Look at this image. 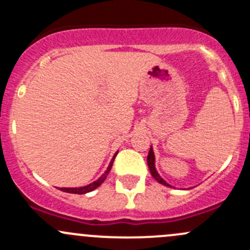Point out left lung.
<instances>
[{"label":"left lung","mask_w":250,"mask_h":250,"mask_svg":"<svg viewBox=\"0 0 250 250\" xmlns=\"http://www.w3.org/2000/svg\"><path fill=\"white\" fill-rule=\"evenodd\" d=\"M147 166H148V169H150V172H151V175H152L153 178H155L156 180L158 181V183L162 184V185H166V186H169V188H172V186H170L169 184L166 183V181L163 180V179L161 178L160 175H158L157 170H156V168H155V155H153L152 147H151L150 151H148V155H147Z\"/></svg>","instance_id":"obj_1"}]
</instances>
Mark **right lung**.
<instances>
[{"label": "right lung", "instance_id": "add662e5", "mask_svg": "<svg viewBox=\"0 0 250 250\" xmlns=\"http://www.w3.org/2000/svg\"><path fill=\"white\" fill-rule=\"evenodd\" d=\"M116 155H117V152H116V153H115V156H113L112 161H111V162H110L109 167H107V169L105 170V173L103 174V175L100 176V178L98 179V180H95L94 183L88 184V185L83 186V188H60V190L64 191V192H69V193H78V195H83V193L90 192V191H93V190H95V188H99V186L102 185L103 183H104L105 179H106L107 174L110 173L111 167H112V165H113V160H115Z\"/></svg>", "mask_w": 250, "mask_h": 250}]
</instances>
